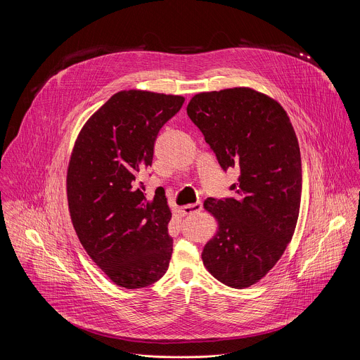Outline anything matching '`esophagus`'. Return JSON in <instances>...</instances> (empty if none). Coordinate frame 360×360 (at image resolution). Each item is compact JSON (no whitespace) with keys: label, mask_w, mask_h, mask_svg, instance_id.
Wrapping results in <instances>:
<instances>
[{"label":"esophagus","mask_w":360,"mask_h":360,"mask_svg":"<svg viewBox=\"0 0 360 360\" xmlns=\"http://www.w3.org/2000/svg\"><path fill=\"white\" fill-rule=\"evenodd\" d=\"M202 210V202H196V203H189L186 206L182 207V212L185 214H193V213H198Z\"/></svg>","instance_id":"34e87169"}]
</instances>
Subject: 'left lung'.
<instances>
[{"instance_id":"1","label":"left lung","mask_w":360,"mask_h":360,"mask_svg":"<svg viewBox=\"0 0 360 360\" xmlns=\"http://www.w3.org/2000/svg\"><path fill=\"white\" fill-rule=\"evenodd\" d=\"M186 112L223 171L237 168L234 196L207 198L219 230L206 243L207 271L231 288L250 287L280 260L300 213V146L280 103L249 87L195 94Z\"/></svg>"}]
</instances>
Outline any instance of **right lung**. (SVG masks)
<instances>
[{"mask_svg": "<svg viewBox=\"0 0 360 360\" xmlns=\"http://www.w3.org/2000/svg\"><path fill=\"white\" fill-rule=\"evenodd\" d=\"M184 101L118 91L87 120L75 143L66 179L72 223L87 255L120 287L151 285L168 270L171 210L160 188L146 198L137 175L151 167L157 136Z\"/></svg>", "mask_w": 360, "mask_h": 360, "instance_id": "add662e5", "label": "right lung"}]
</instances>
